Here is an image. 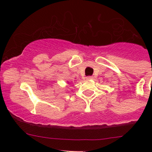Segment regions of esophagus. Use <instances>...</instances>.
<instances>
[{"label":"esophagus","mask_w":152,"mask_h":152,"mask_svg":"<svg viewBox=\"0 0 152 152\" xmlns=\"http://www.w3.org/2000/svg\"><path fill=\"white\" fill-rule=\"evenodd\" d=\"M86 79H93V77H92V76H87V77H86Z\"/></svg>","instance_id":"esophagus-1"}]
</instances>
